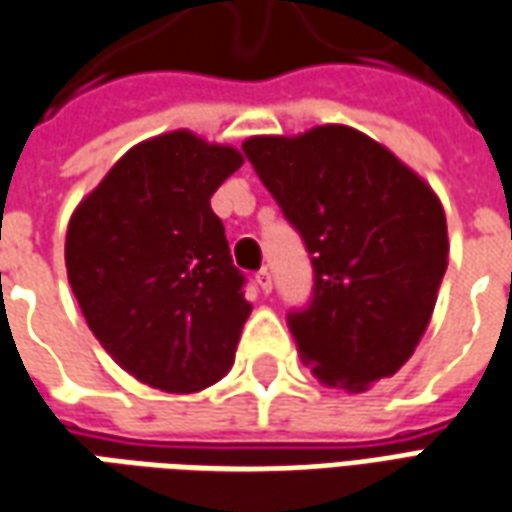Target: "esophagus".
I'll return each instance as SVG.
<instances>
[{
    "mask_svg": "<svg viewBox=\"0 0 512 512\" xmlns=\"http://www.w3.org/2000/svg\"><path fill=\"white\" fill-rule=\"evenodd\" d=\"M256 284L262 286L264 295H270V292H273V275L267 273V270H259V273H256Z\"/></svg>",
    "mask_w": 512,
    "mask_h": 512,
    "instance_id": "obj_1",
    "label": "esophagus"
}]
</instances>
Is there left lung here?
<instances>
[{
    "instance_id": "obj_1",
    "label": "left lung",
    "mask_w": 512,
    "mask_h": 512,
    "mask_svg": "<svg viewBox=\"0 0 512 512\" xmlns=\"http://www.w3.org/2000/svg\"><path fill=\"white\" fill-rule=\"evenodd\" d=\"M242 151L311 253V306L289 314L303 364L350 394L391 378L422 342L447 273L433 187L342 123L248 137Z\"/></svg>"
}]
</instances>
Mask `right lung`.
Here are the masks:
<instances>
[{"label":"right lung","mask_w":512,"mask_h":512,"mask_svg":"<svg viewBox=\"0 0 512 512\" xmlns=\"http://www.w3.org/2000/svg\"><path fill=\"white\" fill-rule=\"evenodd\" d=\"M245 159L187 129L129 148L71 215L68 284L132 378L195 394L234 364L250 303L209 198Z\"/></svg>","instance_id":"right-lung-1"}]
</instances>
